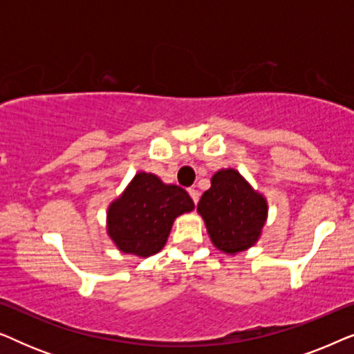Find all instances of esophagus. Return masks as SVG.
<instances>
[{
  "label": "esophagus",
  "mask_w": 354,
  "mask_h": 354,
  "mask_svg": "<svg viewBox=\"0 0 354 354\" xmlns=\"http://www.w3.org/2000/svg\"><path fill=\"white\" fill-rule=\"evenodd\" d=\"M188 195L192 196L193 203L198 205V200H200V193H198V190H195V188H188Z\"/></svg>",
  "instance_id": "esophagus-1"
}]
</instances>
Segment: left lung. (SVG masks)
Instances as JSON below:
<instances>
[{"instance_id": "obj_1", "label": "left lung", "mask_w": 354, "mask_h": 354, "mask_svg": "<svg viewBox=\"0 0 354 354\" xmlns=\"http://www.w3.org/2000/svg\"><path fill=\"white\" fill-rule=\"evenodd\" d=\"M198 212L205 219L212 243L235 254L258 241L268 217V203L234 169L216 172L203 193Z\"/></svg>"}]
</instances>
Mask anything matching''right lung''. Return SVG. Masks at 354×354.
Segmentation results:
<instances>
[{
  "instance_id": "right-lung-1",
  "label": "right lung",
  "mask_w": 354,
  "mask_h": 354,
  "mask_svg": "<svg viewBox=\"0 0 354 354\" xmlns=\"http://www.w3.org/2000/svg\"><path fill=\"white\" fill-rule=\"evenodd\" d=\"M193 207V200L183 188L140 172L109 206L108 234L122 253L147 258L166 245L174 219Z\"/></svg>"
}]
</instances>
